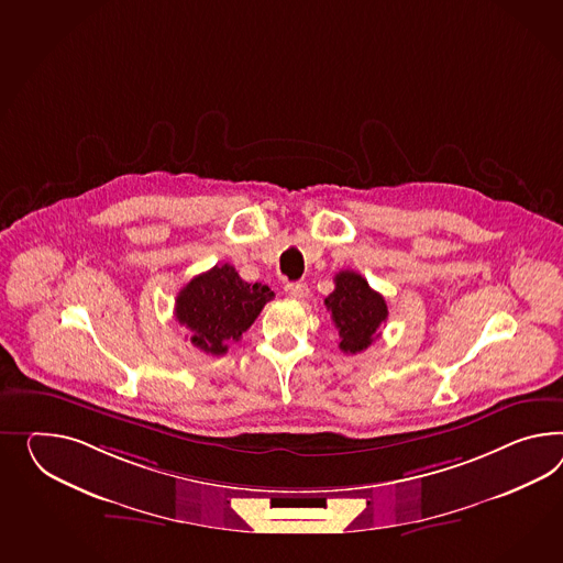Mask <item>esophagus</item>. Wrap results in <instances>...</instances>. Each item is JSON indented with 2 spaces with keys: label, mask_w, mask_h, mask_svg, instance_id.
Masks as SVG:
<instances>
[{
  "label": "esophagus",
  "mask_w": 563,
  "mask_h": 563,
  "mask_svg": "<svg viewBox=\"0 0 563 563\" xmlns=\"http://www.w3.org/2000/svg\"><path fill=\"white\" fill-rule=\"evenodd\" d=\"M286 294L294 300H303L308 296V286L302 282H289L286 284Z\"/></svg>",
  "instance_id": "esophagus-1"
}]
</instances>
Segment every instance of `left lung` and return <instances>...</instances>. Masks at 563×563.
<instances>
[{"instance_id":"8db88e82","label":"left lung","mask_w":563,"mask_h":563,"mask_svg":"<svg viewBox=\"0 0 563 563\" xmlns=\"http://www.w3.org/2000/svg\"><path fill=\"white\" fill-rule=\"evenodd\" d=\"M324 306L339 331L341 351L351 355L372 345L388 318L384 296L369 288L365 277L349 269L334 275V289L324 298Z\"/></svg>"}]
</instances>
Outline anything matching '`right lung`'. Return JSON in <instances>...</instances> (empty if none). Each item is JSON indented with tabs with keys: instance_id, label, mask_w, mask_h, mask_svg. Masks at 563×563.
I'll return each instance as SVG.
<instances>
[{
	"instance_id": "right-lung-1",
	"label": "right lung",
	"mask_w": 563,
	"mask_h": 563,
	"mask_svg": "<svg viewBox=\"0 0 563 563\" xmlns=\"http://www.w3.org/2000/svg\"><path fill=\"white\" fill-rule=\"evenodd\" d=\"M274 291L263 284H246L236 269L224 263L196 275L175 300V318L191 336V345L210 355H224L229 343L260 317Z\"/></svg>"
}]
</instances>
